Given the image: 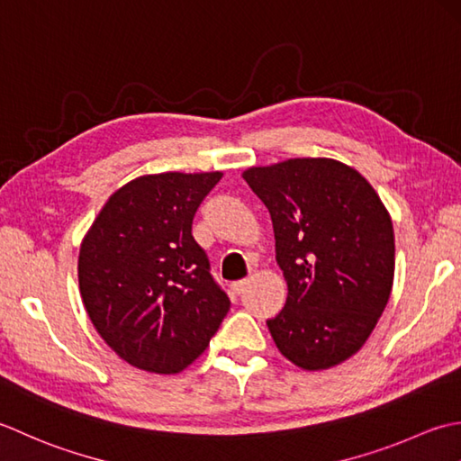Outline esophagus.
I'll return each instance as SVG.
<instances>
[{
  "mask_svg": "<svg viewBox=\"0 0 461 461\" xmlns=\"http://www.w3.org/2000/svg\"><path fill=\"white\" fill-rule=\"evenodd\" d=\"M247 286H249V278H242V280H237V283H232L230 285V288H232V293L234 294H242L244 290H247Z\"/></svg>",
  "mask_w": 461,
  "mask_h": 461,
  "instance_id": "obj_1",
  "label": "esophagus"
}]
</instances>
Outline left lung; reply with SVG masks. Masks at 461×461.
Here are the masks:
<instances>
[{
	"instance_id": "1",
	"label": "left lung",
	"mask_w": 461,
	"mask_h": 461,
	"mask_svg": "<svg viewBox=\"0 0 461 461\" xmlns=\"http://www.w3.org/2000/svg\"><path fill=\"white\" fill-rule=\"evenodd\" d=\"M270 212L288 298L267 321L278 350L326 370L368 340L393 283V227L366 178L332 158L244 171Z\"/></svg>"
}]
</instances>
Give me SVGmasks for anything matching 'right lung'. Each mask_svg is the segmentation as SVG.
I'll list each match as a JSON object with an SVG mask.
<instances>
[{
    "mask_svg": "<svg viewBox=\"0 0 461 461\" xmlns=\"http://www.w3.org/2000/svg\"><path fill=\"white\" fill-rule=\"evenodd\" d=\"M222 173L139 176L111 194L79 250L93 326L135 368L175 374L204 352L230 300L193 237Z\"/></svg>",
    "mask_w": 461,
    "mask_h": 461,
    "instance_id": "obj_1",
    "label": "right lung"
}]
</instances>
